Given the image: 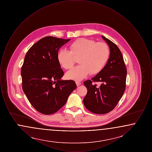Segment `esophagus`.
<instances>
[{
	"instance_id": "34e87169",
	"label": "esophagus",
	"mask_w": 152,
	"mask_h": 152,
	"mask_svg": "<svg viewBox=\"0 0 152 152\" xmlns=\"http://www.w3.org/2000/svg\"><path fill=\"white\" fill-rule=\"evenodd\" d=\"M76 86L78 87L81 85V83L79 81H76Z\"/></svg>"
}]
</instances>
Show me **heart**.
<instances>
[{
  "instance_id": "1",
  "label": "heart",
  "mask_w": 152,
  "mask_h": 152,
  "mask_svg": "<svg viewBox=\"0 0 152 152\" xmlns=\"http://www.w3.org/2000/svg\"><path fill=\"white\" fill-rule=\"evenodd\" d=\"M70 51L61 49L58 51V62L65 69H70L79 58L80 65L66 73L69 79L81 80L88 75L100 72L107 64L110 56L108 46L102 42H96L86 38L79 39L69 45Z\"/></svg>"
}]
</instances>
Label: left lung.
I'll use <instances>...</instances> for the list:
<instances>
[{"instance_id":"8db88e82","label":"left lung","mask_w":152,"mask_h":152,"mask_svg":"<svg viewBox=\"0 0 152 152\" xmlns=\"http://www.w3.org/2000/svg\"><path fill=\"white\" fill-rule=\"evenodd\" d=\"M110 49L108 61L101 72L91 80L84 81L87 94L83 102L86 108L91 112L103 115L112 110L122 97L126 88V68L123 55L115 44L102 36ZM95 82L101 84L98 87Z\"/></svg>"}]
</instances>
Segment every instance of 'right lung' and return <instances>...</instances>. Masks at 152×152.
<instances>
[{"label": "right lung", "instance_id": "obj_1", "mask_svg": "<svg viewBox=\"0 0 152 152\" xmlns=\"http://www.w3.org/2000/svg\"><path fill=\"white\" fill-rule=\"evenodd\" d=\"M69 40L46 36L34 44L24 58L23 92L34 108L44 115L58 112L77 87L73 80L61 79L64 72L57 59L59 48Z\"/></svg>", "mask_w": 152, "mask_h": 152}]
</instances>
